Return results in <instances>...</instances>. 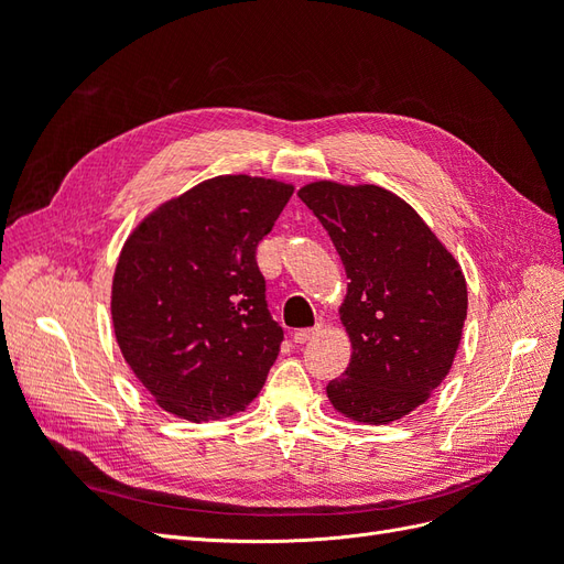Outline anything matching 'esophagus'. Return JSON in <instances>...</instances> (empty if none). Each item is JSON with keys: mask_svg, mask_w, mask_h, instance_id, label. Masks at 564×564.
I'll list each match as a JSON object with an SVG mask.
<instances>
[{"mask_svg": "<svg viewBox=\"0 0 564 564\" xmlns=\"http://www.w3.org/2000/svg\"><path fill=\"white\" fill-rule=\"evenodd\" d=\"M319 332H322V324H317V327H313V329H299V332H294V340L296 344H308V340L319 336Z\"/></svg>", "mask_w": 564, "mask_h": 564, "instance_id": "1", "label": "esophagus"}]
</instances>
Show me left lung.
<instances>
[{"label":"left lung","instance_id":"obj_1","mask_svg":"<svg viewBox=\"0 0 564 564\" xmlns=\"http://www.w3.org/2000/svg\"><path fill=\"white\" fill-rule=\"evenodd\" d=\"M299 197L329 232L350 280L338 315L352 355L327 398L357 423L398 421L429 400L454 365L468 313L464 272L386 187L315 181Z\"/></svg>","mask_w":564,"mask_h":564}]
</instances>
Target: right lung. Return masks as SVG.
Listing matches in <instances>:
<instances>
[{"instance_id":"right-lung-1","label":"right lung","mask_w":564,"mask_h":564,"mask_svg":"<svg viewBox=\"0 0 564 564\" xmlns=\"http://www.w3.org/2000/svg\"><path fill=\"white\" fill-rule=\"evenodd\" d=\"M292 183L216 176L152 209L119 251L110 313L127 365L164 412L202 423L245 412L278 360L256 247Z\"/></svg>"}]
</instances>
